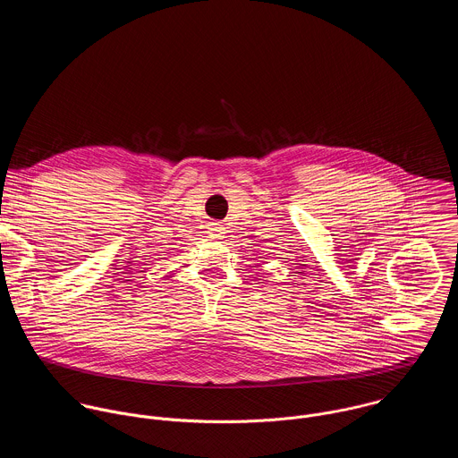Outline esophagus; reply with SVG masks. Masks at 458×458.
<instances>
[{"label": "esophagus", "instance_id": "esophagus-1", "mask_svg": "<svg viewBox=\"0 0 458 458\" xmlns=\"http://www.w3.org/2000/svg\"><path fill=\"white\" fill-rule=\"evenodd\" d=\"M208 234H209V238H213V240H222L224 234H225V227H224L220 222H213V224H209V227H208Z\"/></svg>", "mask_w": 458, "mask_h": 458}]
</instances>
